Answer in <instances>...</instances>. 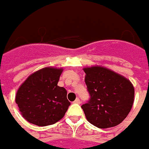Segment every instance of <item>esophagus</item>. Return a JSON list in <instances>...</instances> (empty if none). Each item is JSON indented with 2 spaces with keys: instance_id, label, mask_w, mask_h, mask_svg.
I'll return each mask as SVG.
<instances>
[{
  "instance_id": "obj_1",
  "label": "esophagus",
  "mask_w": 149,
  "mask_h": 149,
  "mask_svg": "<svg viewBox=\"0 0 149 149\" xmlns=\"http://www.w3.org/2000/svg\"><path fill=\"white\" fill-rule=\"evenodd\" d=\"M74 104H80V100L79 98H77L76 100L74 101Z\"/></svg>"
}]
</instances>
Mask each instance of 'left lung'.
I'll list each match as a JSON object with an SVG mask.
<instances>
[{
	"mask_svg": "<svg viewBox=\"0 0 149 149\" xmlns=\"http://www.w3.org/2000/svg\"><path fill=\"white\" fill-rule=\"evenodd\" d=\"M89 100L81 106L89 123L100 129L117 126L128 116L134 98L133 84L104 67L84 69Z\"/></svg>",
	"mask_w": 149,
	"mask_h": 149,
	"instance_id": "obj_1",
	"label": "left lung"
}]
</instances>
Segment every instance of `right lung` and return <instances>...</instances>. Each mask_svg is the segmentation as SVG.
<instances>
[{"label":"right lung","mask_w":149,"mask_h":149,"mask_svg":"<svg viewBox=\"0 0 149 149\" xmlns=\"http://www.w3.org/2000/svg\"><path fill=\"white\" fill-rule=\"evenodd\" d=\"M62 69L46 67L33 73L20 85L15 95L22 116L37 126L60 120L70 105L67 91L57 85Z\"/></svg>","instance_id":"1"}]
</instances>
